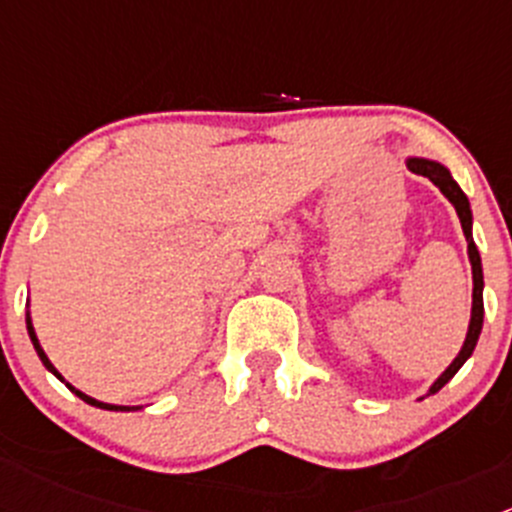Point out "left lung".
<instances>
[{
	"label": "left lung",
	"instance_id": "left-lung-1",
	"mask_svg": "<svg viewBox=\"0 0 512 512\" xmlns=\"http://www.w3.org/2000/svg\"><path fill=\"white\" fill-rule=\"evenodd\" d=\"M406 165H409L411 173L426 175V178L431 180V183L436 185L443 195H446L448 203L456 208L458 220H461V227H463V235H466V242H468V260H471V270H473V307H471V322H468L466 342H463L461 352H458L456 359L448 364V369L443 371V374L433 381L431 389L426 391V396H431V394H436V391H441L443 386H446L448 381L456 376V371L461 369L468 359H471L473 349H476V344H478L480 329H483V265H480L478 247H476V242H473L471 203H468V198H466V193L461 190V185L453 180L451 170H448L446 165L436 163V160H428V158H409L406 160ZM426 396H421V399H426Z\"/></svg>",
	"mask_w": 512,
	"mask_h": 512
}]
</instances>
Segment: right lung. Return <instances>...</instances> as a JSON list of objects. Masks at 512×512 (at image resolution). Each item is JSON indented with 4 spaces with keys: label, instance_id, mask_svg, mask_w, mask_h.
<instances>
[{
    "label": "right lung",
    "instance_id": "1",
    "mask_svg": "<svg viewBox=\"0 0 512 512\" xmlns=\"http://www.w3.org/2000/svg\"><path fill=\"white\" fill-rule=\"evenodd\" d=\"M27 332H29V339H32V344H34V349H36V354H39V359H41V364L46 366V369L51 371V374L56 376V379L59 381H64L66 386H69V391L71 394H76L79 396L81 401H86V404H91V406H96V409H106V411H136V409H141V406H116V404H103V401H96L94 396H89V394H84V391H79L76 389V386H71L69 381L64 379V376L59 374V371H56V366L51 364L49 361V356H46V352L44 349H41V344H39V339H36V332H34V324H32V314L27 312Z\"/></svg>",
    "mask_w": 512,
    "mask_h": 512
}]
</instances>
